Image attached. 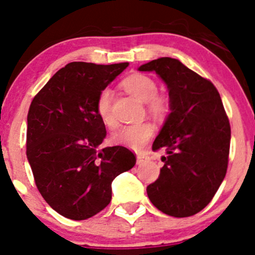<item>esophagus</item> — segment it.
Listing matches in <instances>:
<instances>
[{
    "mask_svg": "<svg viewBox=\"0 0 255 255\" xmlns=\"http://www.w3.org/2000/svg\"><path fill=\"white\" fill-rule=\"evenodd\" d=\"M148 159H149L148 156L144 155V154H138V155H137V163L138 164H143V163H145Z\"/></svg>",
    "mask_w": 255,
    "mask_h": 255,
    "instance_id": "34e87169",
    "label": "esophagus"
}]
</instances>
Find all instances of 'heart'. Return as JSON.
<instances>
[{"mask_svg":"<svg viewBox=\"0 0 255 255\" xmlns=\"http://www.w3.org/2000/svg\"><path fill=\"white\" fill-rule=\"evenodd\" d=\"M122 86L128 92L146 102L148 111L155 117L164 116L169 110V99L163 94H158V86L150 76L144 74H133L122 81ZM112 91L105 87L100 91L96 100V112L100 120L107 127L117 126L115 116L112 115ZM154 134V126L150 122H135L123 126L112 134L113 143L128 146L134 150L142 149Z\"/></svg>","mask_w":255,"mask_h":255,"instance_id":"obj_1","label":"heart"}]
</instances>
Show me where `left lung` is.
<instances>
[{"instance_id":"8db88e82","label":"left lung","mask_w":255,"mask_h":255,"mask_svg":"<svg viewBox=\"0 0 255 255\" xmlns=\"http://www.w3.org/2000/svg\"><path fill=\"white\" fill-rule=\"evenodd\" d=\"M166 84L170 113L153 143L164 149L159 177L146 187L149 200L173 217L204 210L227 173L231 126L215 85L173 58L144 64Z\"/></svg>"}]
</instances>
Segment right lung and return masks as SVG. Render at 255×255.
I'll return each instance as SVG.
<instances>
[{"label": "right lung", "mask_w": 255, "mask_h": 255, "mask_svg": "<svg viewBox=\"0 0 255 255\" xmlns=\"http://www.w3.org/2000/svg\"><path fill=\"white\" fill-rule=\"evenodd\" d=\"M127 66L69 63L30 104L28 161L43 199L64 217L81 221L104 210L113 179L135 165L126 146L100 148L106 127L96 112L100 91Z\"/></svg>", "instance_id": "add662e5"}]
</instances>
